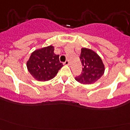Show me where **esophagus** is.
I'll return each mask as SVG.
<instances>
[{
  "instance_id": "1",
  "label": "esophagus",
  "mask_w": 130,
  "mask_h": 130,
  "mask_svg": "<svg viewBox=\"0 0 130 130\" xmlns=\"http://www.w3.org/2000/svg\"><path fill=\"white\" fill-rule=\"evenodd\" d=\"M64 64L66 65H69V60H66V61H65V63H64Z\"/></svg>"
}]
</instances>
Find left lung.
<instances>
[{
  "label": "left lung",
  "instance_id": "left-lung-1",
  "mask_svg": "<svg viewBox=\"0 0 130 130\" xmlns=\"http://www.w3.org/2000/svg\"><path fill=\"white\" fill-rule=\"evenodd\" d=\"M83 68L75 80L83 84H92L99 80L104 72V65L100 57L94 51L83 48L80 55Z\"/></svg>",
  "mask_w": 130,
  "mask_h": 130
}]
</instances>
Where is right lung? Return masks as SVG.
<instances>
[{
  "label": "right lung",
  "instance_id": "obj_1",
  "mask_svg": "<svg viewBox=\"0 0 130 130\" xmlns=\"http://www.w3.org/2000/svg\"><path fill=\"white\" fill-rule=\"evenodd\" d=\"M52 45L38 50L32 53L27 62L29 72L37 80L48 81L52 79L62 67L58 55L54 53Z\"/></svg>",
  "mask_w": 130,
  "mask_h": 130
}]
</instances>
